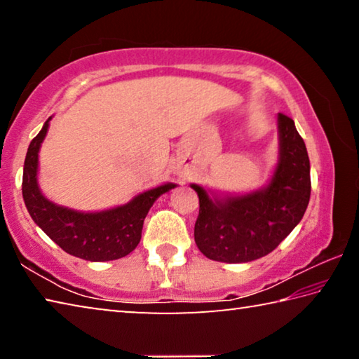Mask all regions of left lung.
<instances>
[{
	"label": "left lung",
	"mask_w": 359,
	"mask_h": 359,
	"mask_svg": "<svg viewBox=\"0 0 359 359\" xmlns=\"http://www.w3.org/2000/svg\"><path fill=\"white\" fill-rule=\"evenodd\" d=\"M278 163L269 185L242 196L199 198L194 242L204 257L247 263L271 253L294 229L311 199V161L294 121L278 114Z\"/></svg>",
	"instance_id": "1"
}]
</instances>
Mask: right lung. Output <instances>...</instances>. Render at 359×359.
Instances as JSON below:
<instances>
[{"label":"right lung","mask_w":359,"mask_h":359,"mask_svg":"<svg viewBox=\"0 0 359 359\" xmlns=\"http://www.w3.org/2000/svg\"><path fill=\"white\" fill-rule=\"evenodd\" d=\"M48 120L29 144L23 166L22 193L29 215L48 238L72 257L87 261L126 257L141 241L145 215L156 198L175 185L165 184L151 188L137 194L128 204L88 214L48 201L38 185V154L47 135Z\"/></svg>","instance_id":"obj_1"}]
</instances>
